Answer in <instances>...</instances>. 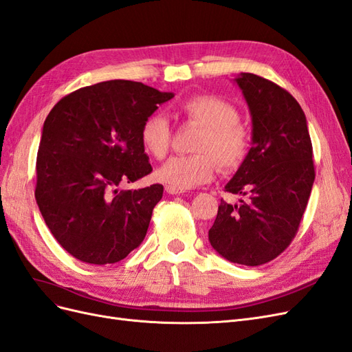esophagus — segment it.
I'll list each match as a JSON object with an SVG mask.
<instances>
[{"label": "esophagus", "instance_id": "esophagus-1", "mask_svg": "<svg viewBox=\"0 0 352 352\" xmlns=\"http://www.w3.org/2000/svg\"><path fill=\"white\" fill-rule=\"evenodd\" d=\"M166 192H167V194H172V195H180V194L186 192V190H185V189H179V188H175V186H170V185H167V186H166Z\"/></svg>", "mask_w": 352, "mask_h": 352}]
</instances>
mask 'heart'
Instances as JSON below:
<instances>
[{
	"mask_svg": "<svg viewBox=\"0 0 352 352\" xmlns=\"http://www.w3.org/2000/svg\"><path fill=\"white\" fill-rule=\"evenodd\" d=\"M177 114L201 127L194 144L195 154L176 155L157 170V179L179 189L206 184L214 173V162L221 172L236 168L248 153L250 133L239 122L232 102L216 95H194L179 105ZM141 140L146 151L162 160L172 144V131L163 116L154 114L144 122Z\"/></svg>",
	"mask_w": 352,
	"mask_h": 352,
	"instance_id": "b5f03b06",
	"label": "heart"
}]
</instances>
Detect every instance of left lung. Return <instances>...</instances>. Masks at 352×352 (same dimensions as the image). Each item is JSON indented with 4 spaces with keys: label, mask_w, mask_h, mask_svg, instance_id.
Instances as JSON below:
<instances>
[{
    "label": "left lung",
    "mask_w": 352,
    "mask_h": 352,
    "mask_svg": "<svg viewBox=\"0 0 352 352\" xmlns=\"http://www.w3.org/2000/svg\"><path fill=\"white\" fill-rule=\"evenodd\" d=\"M252 120V146L226 192L208 241L223 258L261 265L295 238L314 184L313 145L301 105L286 89L252 73L235 79Z\"/></svg>",
    "instance_id": "obj_1"
}]
</instances>
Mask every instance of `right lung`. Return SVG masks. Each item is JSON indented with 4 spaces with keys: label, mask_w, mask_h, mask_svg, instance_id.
Here are the masks:
<instances>
[{
    "label": "right lung",
    "mask_w": 352,
    "mask_h": 352,
    "mask_svg": "<svg viewBox=\"0 0 352 352\" xmlns=\"http://www.w3.org/2000/svg\"><path fill=\"white\" fill-rule=\"evenodd\" d=\"M172 98V92L117 79L66 95L47 116L35 198L52 236L74 258L113 264L144 241L163 185H119L153 172L141 129Z\"/></svg>",
    "instance_id": "obj_1"
}]
</instances>
